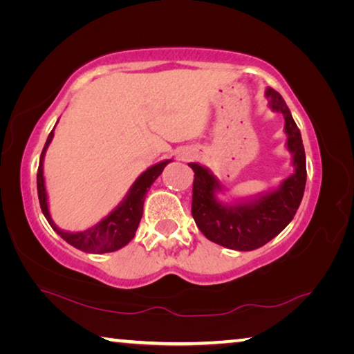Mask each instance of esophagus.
<instances>
[{
  "mask_svg": "<svg viewBox=\"0 0 354 354\" xmlns=\"http://www.w3.org/2000/svg\"><path fill=\"white\" fill-rule=\"evenodd\" d=\"M189 158H190V154L187 151H183L181 154H179V159L181 160H189Z\"/></svg>",
  "mask_w": 354,
  "mask_h": 354,
  "instance_id": "34e87169",
  "label": "esophagus"
}]
</instances>
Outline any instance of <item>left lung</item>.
I'll use <instances>...</instances> for the list:
<instances>
[{
    "label": "left lung",
    "instance_id": "left-lung-1",
    "mask_svg": "<svg viewBox=\"0 0 354 354\" xmlns=\"http://www.w3.org/2000/svg\"><path fill=\"white\" fill-rule=\"evenodd\" d=\"M266 98L268 107L284 117L286 148L292 154L293 167L290 176L274 189L226 203L218 198V194L225 195L226 192L220 179L205 165L189 164L195 171L192 215L196 226L209 241L237 251L256 250L277 237L297 214L306 185V154L301 133L277 91L267 87Z\"/></svg>",
    "mask_w": 354,
    "mask_h": 354
}]
</instances>
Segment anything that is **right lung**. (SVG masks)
<instances>
[{"label":"right lung","instance_id":"obj_1","mask_svg":"<svg viewBox=\"0 0 354 354\" xmlns=\"http://www.w3.org/2000/svg\"><path fill=\"white\" fill-rule=\"evenodd\" d=\"M55 128H53V131L45 142L44 151L40 154V162H39V170H37V194H39L41 212H44L45 218L48 220V223H50L53 230H55L65 242L70 243L71 247H75L77 250L86 251V253L103 254V253H112V251L123 248L124 245H128L136 236V231L137 227H139L142 214H143V203H145L148 189L151 187L153 183L159 178V175L162 173L165 167L171 162V159L160 160V162L148 167V169L136 179L133 185H131L129 190L127 192V195H124V198L120 201L103 220H100L97 225H93L86 231L68 232L65 230H61V227L55 223V220L51 218L50 205H48L45 176H44L45 154L53 140V137H55Z\"/></svg>","mask_w":354,"mask_h":354}]
</instances>
